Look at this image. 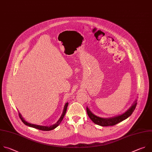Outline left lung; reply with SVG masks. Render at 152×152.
Masks as SVG:
<instances>
[{"instance_id":"obj_1","label":"left lung","mask_w":152,"mask_h":152,"mask_svg":"<svg viewBox=\"0 0 152 152\" xmlns=\"http://www.w3.org/2000/svg\"><path fill=\"white\" fill-rule=\"evenodd\" d=\"M136 106H137V102L135 101V102H134V104L132 105V107L124 114L120 115L114 117L109 118H101L95 115L90 111V110L87 107L86 108V110H87V113L88 117L95 124L102 126H114L120 123V122H122V121L125 120L128 117H129L135 110Z\"/></svg>"}]
</instances>
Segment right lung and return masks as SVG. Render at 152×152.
I'll use <instances>...</instances> for the list:
<instances>
[{
	"label": "right lung",
	"mask_w": 152,
	"mask_h": 152,
	"mask_svg": "<svg viewBox=\"0 0 152 152\" xmlns=\"http://www.w3.org/2000/svg\"><path fill=\"white\" fill-rule=\"evenodd\" d=\"M68 103H66L65 107H64V111H63V113L61 115V117H60V118L58 119V120L56 124H55L54 125H52V126H40V125H34V124H29L28 122H27L26 121H25L24 120V118L22 117L21 115L20 114V113L18 114V115L20 118V119L21 120V121L23 122V123L24 124H25L26 125L28 126H30V127H32V128H34L35 129H38L39 130H41V131H51V130H53L54 129H55L56 127H57L61 123V122L62 121L65 115V113L66 112V110H67V107H68Z\"/></svg>",
	"instance_id": "1"
}]
</instances>
